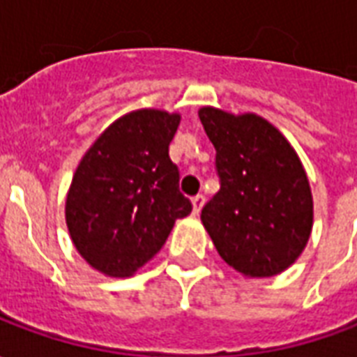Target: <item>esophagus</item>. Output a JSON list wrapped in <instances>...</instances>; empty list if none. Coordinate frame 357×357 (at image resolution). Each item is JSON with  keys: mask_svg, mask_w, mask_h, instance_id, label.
Returning a JSON list of instances; mask_svg holds the SVG:
<instances>
[{"mask_svg": "<svg viewBox=\"0 0 357 357\" xmlns=\"http://www.w3.org/2000/svg\"><path fill=\"white\" fill-rule=\"evenodd\" d=\"M202 204H204V195H197V197H193V214H199V212H201Z\"/></svg>", "mask_w": 357, "mask_h": 357, "instance_id": "1", "label": "esophagus"}]
</instances>
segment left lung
<instances>
[{
  "mask_svg": "<svg viewBox=\"0 0 357 357\" xmlns=\"http://www.w3.org/2000/svg\"><path fill=\"white\" fill-rule=\"evenodd\" d=\"M216 149L220 191L201 212L218 255L248 277H271L306 247L314 202L294 149L268 120L199 110Z\"/></svg>",
  "mask_w": 357,
  "mask_h": 357,
  "instance_id": "8db88e82",
  "label": "left lung"
}]
</instances>
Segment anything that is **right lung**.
<instances>
[{
	"label": "right lung",
	"mask_w": 357,
	"mask_h": 357,
	"mask_svg": "<svg viewBox=\"0 0 357 357\" xmlns=\"http://www.w3.org/2000/svg\"><path fill=\"white\" fill-rule=\"evenodd\" d=\"M179 114L143 109L118 118L76 168L66 225L84 260L128 277L162 248L174 222L193 204L179 191L168 147Z\"/></svg>",
	"instance_id": "right-lung-1"
}]
</instances>
